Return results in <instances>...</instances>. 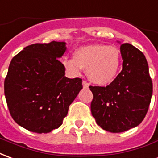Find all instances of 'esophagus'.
Listing matches in <instances>:
<instances>
[{"label":"esophagus","instance_id":"1","mask_svg":"<svg viewBox=\"0 0 158 158\" xmlns=\"http://www.w3.org/2000/svg\"><path fill=\"white\" fill-rule=\"evenodd\" d=\"M82 86H83V88H88L89 84H88V82L87 81H82Z\"/></svg>","mask_w":158,"mask_h":158}]
</instances>
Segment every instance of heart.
<instances>
[{
  "label": "heart",
  "instance_id": "heart-1",
  "mask_svg": "<svg viewBox=\"0 0 158 158\" xmlns=\"http://www.w3.org/2000/svg\"><path fill=\"white\" fill-rule=\"evenodd\" d=\"M120 52L107 45H90L77 49L73 59H67L64 65L71 73L78 74L81 68L87 69L88 78L98 84L112 81L119 70Z\"/></svg>",
  "mask_w": 158,
  "mask_h": 158
}]
</instances>
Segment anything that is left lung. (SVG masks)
Instances as JSON below:
<instances>
[{
    "mask_svg": "<svg viewBox=\"0 0 158 158\" xmlns=\"http://www.w3.org/2000/svg\"><path fill=\"white\" fill-rule=\"evenodd\" d=\"M123 70L106 87L89 86L91 112L104 130L121 133L138 126L148 111L152 81L141 51L129 43L120 46Z\"/></svg>",
    "mask_w": 158,
    "mask_h": 158,
    "instance_id": "obj_1",
    "label": "left lung"
}]
</instances>
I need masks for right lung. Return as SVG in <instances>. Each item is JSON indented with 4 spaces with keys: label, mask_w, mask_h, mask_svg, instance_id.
<instances>
[{
    "label": "right lung",
    "mask_w": 158,
    "mask_h": 158,
    "mask_svg": "<svg viewBox=\"0 0 158 158\" xmlns=\"http://www.w3.org/2000/svg\"><path fill=\"white\" fill-rule=\"evenodd\" d=\"M65 49L64 42L35 43L10 63L6 100L13 120L27 130L47 134L58 128L82 89V79L64 77V66L57 59Z\"/></svg>",
    "instance_id": "add662e5"
}]
</instances>
